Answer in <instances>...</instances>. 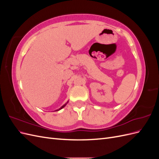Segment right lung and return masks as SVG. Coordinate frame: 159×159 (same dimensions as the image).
I'll return each instance as SVG.
<instances>
[{
    "label": "right lung",
    "mask_w": 159,
    "mask_h": 159,
    "mask_svg": "<svg viewBox=\"0 0 159 159\" xmlns=\"http://www.w3.org/2000/svg\"><path fill=\"white\" fill-rule=\"evenodd\" d=\"M66 104H65V105H63V106H62V107H61V108H60V109H58V110H60V109H62V108H63V107H65V106H66ZM58 110H57V111H58Z\"/></svg>",
    "instance_id": "obj_1"
}]
</instances>
